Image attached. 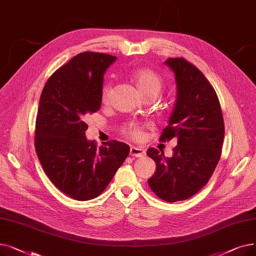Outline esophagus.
<instances>
[{
  "label": "esophagus",
  "instance_id": "obj_1",
  "mask_svg": "<svg viewBox=\"0 0 256 256\" xmlns=\"http://www.w3.org/2000/svg\"><path fill=\"white\" fill-rule=\"evenodd\" d=\"M145 150L141 147H136V146H132L130 147V154L135 156V158H141L145 156Z\"/></svg>",
  "mask_w": 256,
  "mask_h": 256
}]
</instances>
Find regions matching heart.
Masks as SVG:
<instances>
[{"mask_svg":"<svg viewBox=\"0 0 256 256\" xmlns=\"http://www.w3.org/2000/svg\"><path fill=\"white\" fill-rule=\"evenodd\" d=\"M132 80L136 85L140 93L147 91H158L162 87V78L156 72L150 68H138L132 72ZM108 88L104 89L102 100L106 98ZM124 132L132 138H139L141 135V128L136 124H130L124 128Z\"/></svg>","mask_w":256,"mask_h":256,"instance_id":"b5f03b06","label":"heart"}]
</instances>
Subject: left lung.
<instances>
[{
  "mask_svg": "<svg viewBox=\"0 0 256 256\" xmlns=\"http://www.w3.org/2000/svg\"><path fill=\"white\" fill-rule=\"evenodd\" d=\"M174 72L176 100L160 141L176 138L173 156L150 148L147 156L156 165L148 180L152 191L167 202L195 195L216 169L221 156L224 122L216 92L196 66L184 58L165 61Z\"/></svg>",
  "mask_w": 256,
  "mask_h": 256,
  "instance_id": "left-lung-1",
  "label": "left lung"
}]
</instances>
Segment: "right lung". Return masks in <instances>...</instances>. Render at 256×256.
I'll return each mask as SVG.
<instances>
[{"label":"right lung","mask_w":256,"mask_h":256,"mask_svg":"<svg viewBox=\"0 0 256 256\" xmlns=\"http://www.w3.org/2000/svg\"><path fill=\"white\" fill-rule=\"evenodd\" d=\"M116 59L80 52L50 76L40 96L35 130L40 164L60 191L78 201L100 196L130 154L124 142L98 148L85 135L87 116L100 109L104 74Z\"/></svg>","instance_id":"add662e5"}]
</instances>
